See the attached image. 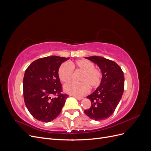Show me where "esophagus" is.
Instances as JSON below:
<instances>
[{
	"instance_id": "esophagus-1",
	"label": "esophagus",
	"mask_w": 151,
	"mask_h": 151,
	"mask_svg": "<svg viewBox=\"0 0 151 151\" xmlns=\"http://www.w3.org/2000/svg\"><path fill=\"white\" fill-rule=\"evenodd\" d=\"M73 96V97H74L76 99H78V100H82L84 98L83 97H77V96Z\"/></svg>"
}]
</instances>
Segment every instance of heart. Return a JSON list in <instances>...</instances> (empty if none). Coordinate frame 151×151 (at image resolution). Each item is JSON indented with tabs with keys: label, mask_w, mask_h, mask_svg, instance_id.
Listing matches in <instances>:
<instances>
[{
	"label": "heart",
	"mask_w": 151,
	"mask_h": 151,
	"mask_svg": "<svg viewBox=\"0 0 151 151\" xmlns=\"http://www.w3.org/2000/svg\"><path fill=\"white\" fill-rule=\"evenodd\" d=\"M76 68L82 72L80 77L81 83L74 82L68 83L63 87L65 93L80 97L88 93L91 88H96L100 84L101 74L97 68H94V63L86 59H81L74 62H71L70 65L68 63H63L58 69V77L63 83H67L71 79L73 69Z\"/></svg>",
	"instance_id": "1"
}]
</instances>
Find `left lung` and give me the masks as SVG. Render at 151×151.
I'll use <instances>...</instances> for the list:
<instances>
[{"mask_svg":"<svg viewBox=\"0 0 151 151\" xmlns=\"http://www.w3.org/2000/svg\"><path fill=\"white\" fill-rule=\"evenodd\" d=\"M96 64L101 71V83L94 92L87 96L91 106L84 111L94 120H103L112 115L119 103L124 91L125 78L116 63L102 57H85Z\"/></svg>","mask_w":151,"mask_h":151,"instance_id":"8db88e82","label":"left lung"}]
</instances>
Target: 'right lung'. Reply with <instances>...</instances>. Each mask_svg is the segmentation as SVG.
Segmentation results:
<instances>
[{
    "mask_svg": "<svg viewBox=\"0 0 151 151\" xmlns=\"http://www.w3.org/2000/svg\"><path fill=\"white\" fill-rule=\"evenodd\" d=\"M69 58L50 56L32 62L23 78V95L28 111L36 120L50 122L56 118L68 95L62 93L58 69ZM53 95L57 97L53 98Z\"/></svg>",
    "mask_w": 151,
    "mask_h": 151,
    "instance_id": "right-lung-1",
    "label": "right lung"
}]
</instances>
